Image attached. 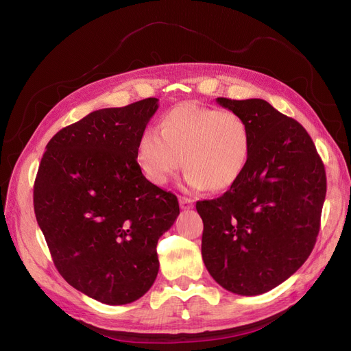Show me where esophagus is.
Masks as SVG:
<instances>
[{"label": "esophagus", "instance_id": "1", "mask_svg": "<svg viewBox=\"0 0 351 351\" xmlns=\"http://www.w3.org/2000/svg\"><path fill=\"white\" fill-rule=\"evenodd\" d=\"M178 202H180V208L182 209H190L193 206V200L189 197H184V196H180Z\"/></svg>", "mask_w": 351, "mask_h": 351}]
</instances>
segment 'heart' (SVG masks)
<instances>
[{
    "label": "heart",
    "instance_id": "1",
    "mask_svg": "<svg viewBox=\"0 0 351 351\" xmlns=\"http://www.w3.org/2000/svg\"><path fill=\"white\" fill-rule=\"evenodd\" d=\"M252 154V132L236 111L193 102L169 110L156 129H145L136 146V161L151 183L162 186L178 168L195 190H226L244 174Z\"/></svg>",
    "mask_w": 351,
    "mask_h": 351
}]
</instances>
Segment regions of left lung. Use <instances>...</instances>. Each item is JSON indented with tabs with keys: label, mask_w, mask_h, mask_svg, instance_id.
<instances>
[{
	"label": "left lung",
	"mask_w": 351,
	"mask_h": 351,
	"mask_svg": "<svg viewBox=\"0 0 351 351\" xmlns=\"http://www.w3.org/2000/svg\"><path fill=\"white\" fill-rule=\"evenodd\" d=\"M246 119L252 154L227 192L199 200L202 258L221 287L258 295L284 282L309 258L326 195L322 159L300 123L263 99L217 98Z\"/></svg>",
	"instance_id": "8db88e82"
}]
</instances>
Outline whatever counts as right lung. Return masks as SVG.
<instances>
[{
    "instance_id": "add662e5",
    "label": "right lung",
    "mask_w": 351,
    "mask_h": 351,
    "mask_svg": "<svg viewBox=\"0 0 351 351\" xmlns=\"http://www.w3.org/2000/svg\"><path fill=\"white\" fill-rule=\"evenodd\" d=\"M156 110L147 98L93 111L52 137L39 164L34 206L52 261L71 287L105 304L151 289L158 240L180 214L176 195L146 180L136 161Z\"/></svg>"
}]
</instances>
